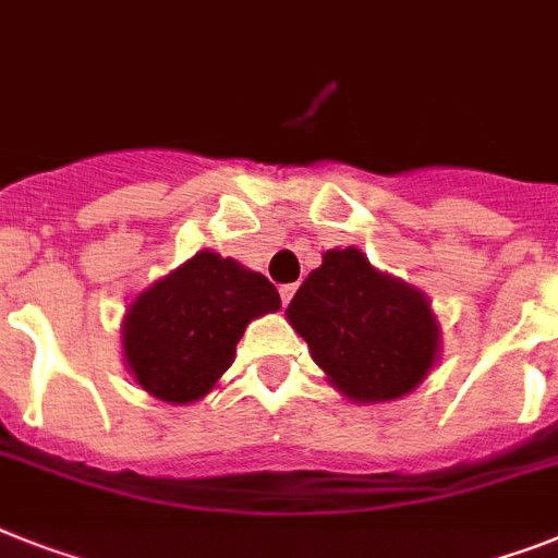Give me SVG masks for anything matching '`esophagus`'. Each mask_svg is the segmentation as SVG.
Masks as SVG:
<instances>
[{"mask_svg": "<svg viewBox=\"0 0 558 558\" xmlns=\"http://www.w3.org/2000/svg\"><path fill=\"white\" fill-rule=\"evenodd\" d=\"M293 293H296V284H282V288H279L282 305H290V299H293Z\"/></svg>", "mask_w": 558, "mask_h": 558, "instance_id": "esophagus-1", "label": "esophagus"}]
</instances>
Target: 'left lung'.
Returning <instances> with one entry per match:
<instances>
[{"instance_id":"obj_1","label":"left lung","mask_w":558,"mask_h":558,"mask_svg":"<svg viewBox=\"0 0 558 558\" xmlns=\"http://www.w3.org/2000/svg\"><path fill=\"white\" fill-rule=\"evenodd\" d=\"M313 362L356 404L393 402L427 379L441 328L418 288L373 268L359 247H333L284 311Z\"/></svg>"}]
</instances>
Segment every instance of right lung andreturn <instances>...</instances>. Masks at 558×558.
Instances as JSON below:
<instances>
[{
  "instance_id": "right-lung-1",
  "label": "right lung",
  "mask_w": 558,
  "mask_h": 558,
  "mask_svg": "<svg viewBox=\"0 0 558 558\" xmlns=\"http://www.w3.org/2000/svg\"><path fill=\"white\" fill-rule=\"evenodd\" d=\"M279 307V290L265 276L199 251L133 296L119 328L124 367L162 402H199L233 365L247 325Z\"/></svg>"
}]
</instances>
